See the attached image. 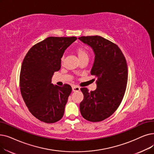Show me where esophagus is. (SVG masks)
Returning a JSON list of instances; mask_svg holds the SVG:
<instances>
[{
	"instance_id": "34e87169",
	"label": "esophagus",
	"mask_w": 154,
	"mask_h": 154,
	"mask_svg": "<svg viewBox=\"0 0 154 154\" xmlns=\"http://www.w3.org/2000/svg\"><path fill=\"white\" fill-rule=\"evenodd\" d=\"M80 91V88L77 86H73L72 87V91L73 92H77V91Z\"/></svg>"
}]
</instances>
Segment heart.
Wrapping results in <instances>:
<instances>
[{"label": "heart", "mask_w": 154, "mask_h": 154, "mask_svg": "<svg viewBox=\"0 0 154 154\" xmlns=\"http://www.w3.org/2000/svg\"><path fill=\"white\" fill-rule=\"evenodd\" d=\"M75 53H77L80 61L85 58H88L89 57L88 51H87V50L84 47H83V46H79V47H77L75 50ZM63 60V58H62V61Z\"/></svg>", "instance_id": "heart-1"}]
</instances>
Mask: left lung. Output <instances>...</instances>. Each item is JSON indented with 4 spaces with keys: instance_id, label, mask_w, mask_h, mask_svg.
I'll return each instance as SVG.
<instances>
[{
    "instance_id": "1",
    "label": "left lung",
    "mask_w": 154,
    "mask_h": 154,
    "mask_svg": "<svg viewBox=\"0 0 154 154\" xmlns=\"http://www.w3.org/2000/svg\"><path fill=\"white\" fill-rule=\"evenodd\" d=\"M79 39L94 53L91 73L97 78L95 91L89 92L85 88H81L84 99L80 103V111L88 121L101 122L115 112L125 95L128 81L126 59L116 44L101 36Z\"/></svg>"
}]
</instances>
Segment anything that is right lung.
I'll return each mask as SVG.
<instances>
[{
  "mask_svg": "<svg viewBox=\"0 0 154 154\" xmlns=\"http://www.w3.org/2000/svg\"><path fill=\"white\" fill-rule=\"evenodd\" d=\"M76 37H48L35 45L25 56L20 73V89L31 114L46 123L61 119L72 92L71 86L51 84L55 72L61 67L65 50Z\"/></svg>",
  "mask_w": 154,
  "mask_h": 154,
  "instance_id": "1",
  "label": "right lung"
}]
</instances>
